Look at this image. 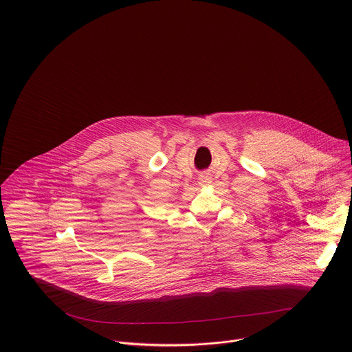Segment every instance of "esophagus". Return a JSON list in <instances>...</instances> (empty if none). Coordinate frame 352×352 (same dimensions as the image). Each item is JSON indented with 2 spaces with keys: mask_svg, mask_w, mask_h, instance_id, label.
Segmentation results:
<instances>
[{
  "mask_svg": "<svg viewBox=\"0 0 352 352\" xmlns=\"http://www.w3.org/2000/svg\"><path fill=\"white\" fill-rule=\"evenodd\" d=\"M209 182H212V178L209 175H200L199 177V184L200 185H208Z\"/></svg>",
  "mask_w": 352,
  "mask_h": 352,
  "instance_id": "esophagus-1",
  "label": "esophagus"
}]
</instances>
